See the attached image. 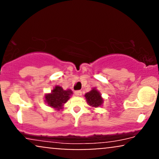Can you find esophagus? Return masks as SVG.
Returning a JSON list of instances; mask_svg holds the SVG:
<instances>
[{"label":"esophagus","instance_id":"obj_1","mask_svg":"<svg viewBox=\"0 0 159 159\" xmlns=\"http://www.w3.org/2000/svg\"><path fill=\"white\" fill-rule=\"evenodd\" d=\"M75 95L76 96H82V92L81 90L75 91Z\"/></svg>","mask_w":159,"mask_h":159}]
</instances>
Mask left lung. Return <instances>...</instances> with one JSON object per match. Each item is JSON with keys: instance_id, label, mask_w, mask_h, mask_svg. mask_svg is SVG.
I'll return each instance as SVG.
<instances>
[{"instance_id": "8db88e82", "label": "left lung", "mask_w": 159, "mask_h": 159, "mask_svg": "<svg viewBox=\"0 0 159 159\" xmlns=\"http://www.w3.org/2000/svg\"><path fill=\"white\" fill-rule=\"evenodd\" d=\"M84 97L87 103L92 107H101L104 102V98L99 91L97 90L96 87L92 88L90 92L85 93Z\"/></svg>"}]
</instances>
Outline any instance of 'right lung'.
Masks as SVG:
<instances>
[{
	"mask_svg": "<svg viewBox=\"0 0 159 159\" xmlns=\"http://www.w3.org/2000/svg\"><path fill=\"white\" fill-rule=\"evenodd\" d=\"M72 94V91L69 89L64 90L61 86L56 85L51 93L45 94V102L52 108L60 111L63 108L64 104L67 102Z\"/></svg>",
	"mask_w": 159,
	"mask_h": 159,
	"instance_id": "1",
	"label": "right lung"
}]
</instances>
